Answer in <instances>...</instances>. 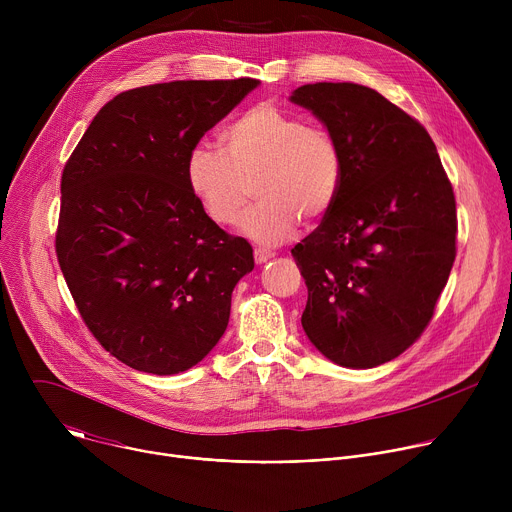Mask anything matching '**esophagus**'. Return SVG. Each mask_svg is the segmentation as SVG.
Masks as SVG:
<instances>
[{"label": "esophagus", "mask_w": 512, "mask_h": 512, "mask_svg": "<svg viewBox=\"0 0 512 512\" xmlns=\"http://www.w3.org/2000/svg\"><path fill=\"white\" fill-rule=\"evenodd\" d=\"M253 255H255V261H257L259 265H261V263H267L269 259H273V257H275V253H273V251H269V249H261V247H259V249H255V253H253Z\"/></svg>", "instance_id": "34e87169"}]
</instances>
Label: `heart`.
<instances>
[{
  "mask_svg": "<svg viewBox=\"0 0 512 512\" xmlns=\"http://www.w3.org/2000/svg\"><path fill=\"white\" fill-rule=\"evenodd\" d=\"M223 150L194 143L186 156V182L216 225H235L251 196L241 231L261 245L294 235L300 216L322 218L342 184V154L322 127L306 125L273 105L245 111L223 131Z\"/></svg>",
  "mask_w": 512,
  "mask_h": 512,
  "instance_id": "1",
  "label": "heart"
}]
</instances>
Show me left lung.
<instances>
[{
	"label": "left lung",
	"instance_id": "obj_1",
	"mask_svg": "<svg viewBox=\"0 0 512 512\" xmlns=\"http://www.w3.org/2000/svg\"><path fill=\"white\" fill-rule=\"evenodd\" d=\"M342 154L320 227L291 249L306 287L310 342L348 369H373L429 324L456 259V200L429 133L375 89L316 83L289 97Z\"/></svg>",
	"mask_w": 512,
	"mask_h": 512
}]
</instances>
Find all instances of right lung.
Returning <instances> with one entry per match:
<instances>
[{
	"instance_id": "right-lung-1",
	"label": "right lung",
	"mask_w": 512,
	"mask_h": 512,
	"mask_svg": "<svg viewBox=\"0 0 512 512\" xmlns=\"http://www.w3.org/2000/svg\"><path fill=\"white\" fill-rule=\"evenodd\" d=\"M257 87L237 79L125 91L95 115L64 166L62 275L93 336L135 371L164 377L198 364L255 267L251 245L198 204L186 156Z\"/></svg>"
}]
</instances>
